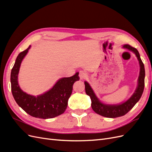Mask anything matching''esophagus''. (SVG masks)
Masks as SVG:
<instances>
[{"label":"esophagus","instance_id":"34e87169","mask_svg":"<svg viewBox=\"0 0 152 152\" xmlns=\"http://www.w3.org/2000/svg\"><path fill=\"white\" fill-rule=\"evenodd\" d=\"M87 73L85 72L84 71H80L79 72V77H80V79H84L87 77Z\"/></svg>","mask_w":152,"mask_h":152}]
</instances>
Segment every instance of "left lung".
<instances>
[{"label":"left lung","instance_id":"left-lung-1","mask_svg":"<svg viewBox=\"0 0 152 152\" xmlns=\"http://www.w3.org/2000/svg\"><path fill=\"white\" fill-rule=\"evenodd\" d=\"M122 48L131 50V51L136 54L140 66V72L138 80H137V88L134 94L131 96V97L129 99H128L125 102L117 104H108L103 103L102 102H100L97 98V96H96L94 91L91 88L88 82L86 81L84 82L86 93L87 95L90 96V98L91 99L92 108L96 113L105 117L116 118L126 115L134 107V106L141 98L142 94L143 93L145 87V70L144 64L141 61L138 50L128 44L124 45Z\"/></svg>","mask_w":152,"mask_h":152}]
</instances>
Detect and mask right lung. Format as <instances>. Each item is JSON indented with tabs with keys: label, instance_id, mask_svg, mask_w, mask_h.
Segmentation results:
<instances>
[{
	"label": "right lung",
	"instance_id": "obj_1",
	"mask_svg": "<svg viewBox=\"0 0 152 152\" xmlns=\"http://www.w3.org/2000/svg\"><path fill=\"white\" fill-rule=\"evenodd\" d=\"M30 45L16 58L11 73V91L16 102L30 115L39 118H51L65 112L68 101L72 93L73 85L79 80V72L70 77L59 79L48 91L37 96L28 94L22 91L18 84V75L21 63L28 53Z\"/></svg>",
	"mask_w": 152,
	"mask_h": 152
}]
</instances>
